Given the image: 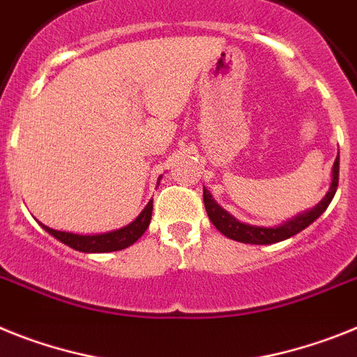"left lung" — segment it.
<instances>
[{
	"mask_svg": "<svg viewBox=\"0 0 357 357\" xmlns=\"http://www.w3.org/2000/svg\"><path fill=\"white\" fill-rule=\"evenodd\" d=\"M337 178H340V155H337L336 160H334V166H332V182L324 200L316 204L314 208L309 209V211L301 213V215L294 216V218L283 222V224L276 225V227H258V225H249L243 224V222H238L234 216H231L224 208H220L215 202V199H213L211 193L206 188H204V206H206L209 220L213 222V225L224 236L242 243L267 245V243H276L282 242V240L291 238V236H294V234L305 229V227H309L316 218L324 215L325 209L328 208V204L334 199V195H336Z\"/></svg>",
	"mask_w": 357,
	"mask_h": 357,
	"instance_id": "obj_1",
	"label": "left lung"
}]
</instances>
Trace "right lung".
<instances>
[{"mask_svg":"<svg viewBox=\"0 0 357 357\" xmlns=\"http://www.w3.org/2000/svg\"><path fill=\"white\" fill-rule=\"evenodd\" d=\"M151 211H153V200H149L148 206L141 211L132 224L124 225L121 229L109 231L102 234H74L65 233V231L50 229L47 225H43V229H47L52 236H56L59 242L66 243L68 248L81 252H112L121 251V249L130 248L132 243L141 238L144 231L148 229L151 222Z\"/></svg>","mask_w":357,"mask_h":357,"instance_id":"add662e5","label":"right lung"}]
</instances>
